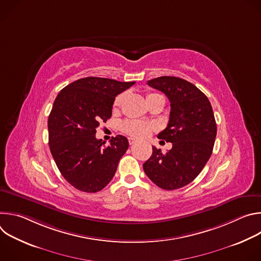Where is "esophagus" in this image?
<instances>
[{"mask_svg": "<svg viewBox=\"0 0 261 261\" xmlns=\"http://www.w3.org/2000/svg\"><path fill=\"white\" fill-rule=\"evenodd\" d=\"M135 142H136V140H135L134 138H132V137H130V138H129V144H130V145L134 144Z\"/></svg>", "mask_w": 261, "mask_h": 261, "instance_id": "obj_1", "label": "esophagus"}]
</instances>
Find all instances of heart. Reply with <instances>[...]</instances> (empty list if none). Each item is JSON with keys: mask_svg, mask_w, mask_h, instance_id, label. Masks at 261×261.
Instances as JSON below:
<instances>
[{"mask_svg": "<svg viewBox=\"0 0 261 261\" xmlns=\"http://www.w3.org/2000/svg\"><path fill=\"white\" fill-rule=\"evenodd\" d=\"M158 94H148V97H152ZM124 96L123 95H119L115 101H114V106L117 107L119 106L122 101H123ZM121 129L124 133H126L127 135H130L132 137H136V138H144L146 136L150 135V133L153 131L154 126L152 124L148 123H144V122H140V121H135V120H128L125 121L122 125H121Z\"/></svg>", "mask_w": 261, "mask_h": 261, "instance_id": "heart-1", "label": "heart"}]
</instances>
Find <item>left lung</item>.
Wrapping results in <instances>:
<instances>
[{"label": "left lung", "mask_w": 261, "mask_h": 261, "mask_svg": "<svg viewBox=\"0 0 261 261\" xmlns=\"http://www.w3.org/2000/svg\"><path fill=\"white\" fill-rule=\"evenodd\" d=\"M161 91L170 102L167 127L159 139L171 142L166 154L153 146L143 170L164 190H175L190 184L210 159L217 135V125L207 97L193 84L174 76H161L147 82Z\"/></svg>", "instance_id": "obj_1"}]
</instances>
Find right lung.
Here are the masks:
<instances>
[{"label":"right lung","instance_id":"1","mask_svg":"<svg viewBox=\"0 0 261 261\" xmlns=\"http://www.w3.org/2000/svg\"><path fill=\"white\" fill-rule=\"evenodd\" d=\"M134 84L86 77L58 94L48 117L49 148L62 175L77 190L96 193L113 179L129 142L118 135L106 146L96 129L110 119L116 97Z\"/></svg>","mask_w":261,"mask_h":261}]
</instances>
